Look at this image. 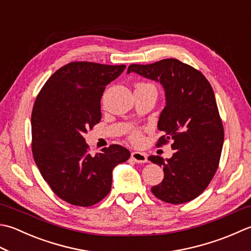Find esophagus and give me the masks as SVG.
<instances>
[{"label": "esophagus", "instance_id": "obj_1", "mask_svg": "<svg viewBox=\"0 0 251 251\" xmlns=\"http://www.w3.org/2000/svg\"><path fill=\"white\" fill-rule=\"evenodd\" d=\"M130 158L134 160L136 163H146L148 161V158H147L146 153H142V152H138V151H134L131 152Z\"/></svg>", "mask_w": 251, "mask_h": 251}]
</instances>
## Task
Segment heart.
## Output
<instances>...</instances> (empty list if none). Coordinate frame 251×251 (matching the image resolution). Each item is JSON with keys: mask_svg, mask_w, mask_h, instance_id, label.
<instances>
[{"mask_svg": "<svg viewBox=\"0 0 251 251\" xmlns=\"http://www.w3.org/2000/svg\"><path fill=\"white\" fill-rule=\"evenodd\" d=\"M138 86H151V85H149V83H139ZM141 138H142V135H141V132L138 130L132 131L130 134V139L132 142H139V141H141Z\"/></svg>", "mask_w": 251, "mask_h": 251, "instance_id": "1", "label": "heart"}]
</instances>
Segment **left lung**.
<instances>
[{
  "label": "left lung",
  "instance_id": "8db88e82",
  "mask_svg": "<svg viewBox=\"0 0 251 251\" xmlns=\"http://www.w3.org/2000/svg\"><path fill=\"white\" fill-rule=\"evenodd\" d=\"M129 73L160 82L165 91V107L158 122L163 136L156 146L171 140L175 152L166 160L159 155L148 158L164 172L163 180L151 188L152 194L173 204L194 200L213 178L224 142L212 87L199 71L176 58L148 65L131 64Z\"/></svg>",
  "mask_w": 251,
  "mask_h": 251
}]
</instances>
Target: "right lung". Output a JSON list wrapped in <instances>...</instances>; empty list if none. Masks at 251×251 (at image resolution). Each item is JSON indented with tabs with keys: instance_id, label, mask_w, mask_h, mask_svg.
<instances>
[{
	"instance_id": "obj_1",
	"label": "right lung",
	"mask_w": 251,
	"mask_h": 251,
	"mask_svg": "<svg viewBox=\"0 0 251 251\" xmlns=\"http://www.w3.org/2000/svg\"><path fill=\"white\" fill-rule=\"evenodd\" d=\"M125 65L72 62L44 83L31 114L33 159L53 193L66 202L90 207L110 193L112 172L129 159L128 149L111 145L89 153L83 134L101 120L106 85Z\"/></svg>"
}]
</instances>
